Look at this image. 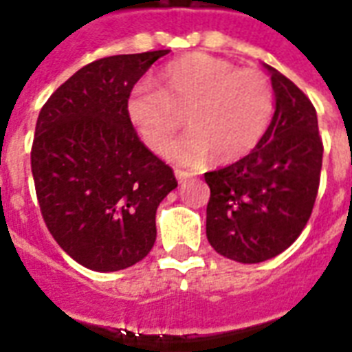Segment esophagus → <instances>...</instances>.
I'll return each mask as SVG.
<instances>
[{
  "mask_svg": "<svg viewBox=\"0 0 352 352\" xmlns=\"http://www.w3.org/2000/svg\"><path fill=\"white\" fill-rule=\"evenodd\" d=\"M174 174H176V178H178L179 184L195 176V173H189V170H182V168H176V170H174Z\"/></svg>",
  "mask_w": 352,
  "mask_h": 352,
  "instance_id": "esophagus-1",
  "label": "esophagus"
}]
</instances>
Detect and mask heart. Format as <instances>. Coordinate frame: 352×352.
<instances>
[{
    "instance_id": "obj_1",
    "label": "heart",
    "mask_w": 352,
    "mask_h": 352,
    "mask_svg": "<svg viewBox=\"0 0 352 352\" xmlns=\"http://www.w3.org/2000/svg\"><path fill=\"white\" fill-rule=\"evenodd\" d=\"M152 83H137L126 100V115L141 141L165 152L186 107V135L166 155L178 163H200L208 155L217 163L236 161L252 152L273 122L276 96L265 74L237 68L215 55H182L168 60Z\"/></svg>"
}]
</instances>
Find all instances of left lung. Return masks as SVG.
Listing matches in <instances>:
<instances>
[{"mask_svg": "<svg viewBox=\"0 0 352 352\" xmlns=\"http://www.w3.org/2000/svg\"><path fill=\"white\" fill-rule=\"evenodd\" d=\"M273 122L258 146L232 165L206 173V236L217 252L260 263L284 252L308 223L323 165L317 113L292 79L274 70Z\"/></svg>", "mask_w": 352, "mask_h": 352, "instance_id": "left-lung-1", "label": "left lung"}]
</instances>
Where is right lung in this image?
<instances>
[{"label": "right lung", "instance_id": "obj_1", "mask_svg": "<svg viewBox=\"0 0 352 352\" xmlns=\"http://www.w3.org/2000/svg\"><path fill=\"white\" fill-rule=\"evenodd\" d=\"M168 50L98 59L47 98L31 170L50 234L87 269L135 265L155 243V211L178 187L126 115L129 91Z\"/></svg>", "mask_w": 352, "mask_h": 352}]
</instances>
